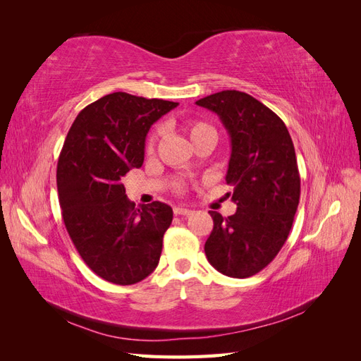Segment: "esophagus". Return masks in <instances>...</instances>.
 Returning a JSON list of instances; mask_svg holds the SVG:
<instances>
[{
  "instance_id": "esophagus-1",
  "label": "esophagus",
  "mask_w": 361,
  "mask_h": 361,
  "mask_svg": "<svg viewBox=\"0 0 361 361\" xmlns=\"http://www.w3.org/2000/svg\"><path fill=\"white\" fill-rule=\"evenodd\" d=\"M173 211L176 215H191L192 214V211L188 209V207H182V206H176Z\"/></svg>"
}]
</instances>
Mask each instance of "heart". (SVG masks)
<instances>
[{
  "mask_svg": "<svg viewBox=\"0 0 361 361\" xmlns=\"http://www.w3.org/2000/svg\"><path fill=\"white\" fill-rule=\"evenodd\" d=\"M185 130H187L190 138L192 143H195L199 138L204 137V135H215V130L211 125H207L204 122H200V120H190V122L185 123ZM157 141H158V130H155V133H152L146 141V152L147 154H152V152L155 150V146H157Z\"/></svg>",
  "mask_w": 361,
  "mask_h": 361,
  "instance_id": "b5f03b06",
  "label": "heart"
}]
</instances>
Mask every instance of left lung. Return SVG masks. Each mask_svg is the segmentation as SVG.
Returning <instances> with one entry per match:
<instances>
[{"instance_id":"obj_1","label":"left lung","mask_w":361,"mask_h":361,"mask_svg":"<svg viewBox=\"0 0 361 361\" xmlns=\"http://www.w3.org/2000/svg\"><path fill=\"white\" fill-rule=\"evenodd\" d=\"M220 117L232 143L226 182L238 209L231 216L209 211L214 228L204 244L209 264L221 274L245 279L272 262L300 203V173L283 120L253 96L223 90L199 99Z\"/></svg>"}]
</instances>
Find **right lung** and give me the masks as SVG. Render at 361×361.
I'll return each mask as SVG.
<instances>
[{"label":"right lung","mask_w":361,"mask_h":361,"mask_svg":"<svg viewBox=\"0 0 361 361\" xmlns=\"http://www.w3.org/2000/svg\"><path fill=\"white\" fill-rule=\"evenodd\" d=\"M178 102L116 92L87 105L72 123L57 164L66 231L96 276L134 285L155 271L173 209L161 202L135 207L122 183L145 161L150 126Z\"/></svg>","instance_id":"1"}]
</instances>
